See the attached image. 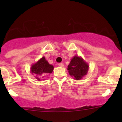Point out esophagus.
<instances>
[{
    "label": "esophagus",
    "mask_w": 122,
    "mask_h": 122,
    "mask_svg": "<svg viewBox=\"0 0 122 122\" xmlns=\"http://www.w3.org/2000/svg\"><path fill=\"white\" fill-rule=\"evenodd\" d=\"M58 66L59 67H64V65L63 63H59Z\"/></svg>",
    "instance_id": "esophagus-1"
}]
</instances>
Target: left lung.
Wrapping results in <instances>:
<instances>
[{"label": "left lung", "mask_w": 122, "mask_h": 122, "mask_svg": "<svg viewBox=\"0 0 122 122\" xmlns=\"http://www.w3.org/2000/svg\"><path fill=\"white\" fill-rule=\"evenodd\" d=\"M88 68L89 66L88 63L81 56L75 55L71 58L67 70L70 76L76 80H79L87 74Z\"/></svg>", "instance_id": "1"}]
</instances>
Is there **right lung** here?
Listing matches in <instances>:
<instances>
[{
  "label": "right lung",
  "mask_w": 122,
  "mask_h": 122,
  "mask_svg": "<svg viewBox=\"0 0 122 122\" xmlns=\"http://www.w3.org/2000/svg\"><path fill=\"white\" fill-rule=\"evenodd\" d=\"M54 66L50 64L45 56L42 57L37 62L33 64L30 67V72L36 79L40 81L46 74H51L53 71Z\"/></svg>",
  "instance_id": "obj_1"
}]
</instances>
